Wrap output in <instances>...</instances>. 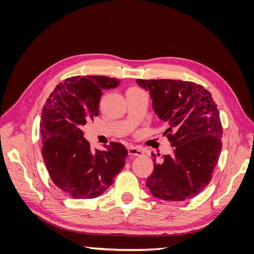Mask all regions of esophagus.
<instances>
[{"label":"esophagus","mask_w":254,"mask_h":254,"mask_svg":"<svg viewBox=\"0 0 254 254\" xmlns=\"http://www.w3.org/2000/svg\"><path fill=\"white\" fill-rule=\"evenodd\" d=\"M143 153H144L143 150L140 148L133 147V146H130V147H128V155H130V156L140 157V156H143Z\"/></svg>","instance_id":"obj_1"}]
</instances>
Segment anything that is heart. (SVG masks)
I'll use <instances>...</instances> for the list:
<instances>
[{
  "label": "heart",
  "mask_w": 254,
  "mask_h": 254,
  "mask_svg": "<svg viewBox=\"0 0 254 254\" xmlns=\"http://www.w3.org/2000/svg\"><path fill=\"white\" fill-rule=\"evenodd\" d=\"M133 89H134V88H133ZM130 90H131V89H130Z\"/></svg>",
  "instance_id": "1"
}]
</instances>
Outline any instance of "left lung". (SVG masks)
<instances>
[{
	"label": "left lung",
	"instance_id": "1",
	"mask_svg": "<svg viewBox=\"0 0 254 254\" xmlns=\"http://www.w3.org/2000/svg\"><path fill=\"white\" fill-rule=\"evenodd\" d=\"M149 91L152 108L166 125L173 155L156 160L146 181L151 194L183 201L198 195L212 180L221 151L222 126L217 105L201 84L174 79H137Z\"/></svg>",
	"mask_w": 254,
	"mask_h": 254
}]
</instances>
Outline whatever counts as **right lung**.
Wrapping results in <instances>:
<instances>
[{
	"label": "right lung",
	"instance_id": "add662e5",
	"mask_svg": "<svg viewBox=\"0 0 254 254\" xmlns=\"http://www.w3.org/2000/svg\"><path fill=\"white\" fill-rule=\"evenodd\" d=\"M119 84V79L107 76H75L59 83L43 106L44 163L55 186L73 198L101 196L125 166L124 145L111 142L105 150L92 149L81 130L99 114L102 91Z\"/></svg>",
	"mask_w": 254,
	"mask_h": 254
}]
</instances>
